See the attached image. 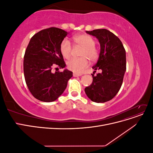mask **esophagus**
I'll return each mask as SVG.
<instances>
[{
    "label": "esophagus",
    "instance_id": "1",
    "mask_svg": "<svg viewBox=\"0 0 153 153\" xmlns=\"http://www.w3.org/2000/svg\"><path fill=\"white\" fill-rule=\"evenodd\" d=\"M73 76H75V77H77V76H82V74H79V73H73Z\"/></svg>",
    "mask_w": 153,
    "mask_h": 153
}]
</instances>
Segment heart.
<instances>
[{"label":"heart","instance_id":"b5f03b06","mask_svg":"<svg viewBox=\"0 0 153 153\" xmlns=\"http://www.w3.org/2000/svg\"><path fill=\"white\" fill-rule=\"evenodd\" d=\"M75 45L80 46L82 50L80 53L79 58H73L67 62L69 69L75 73H82L89 65V59L94 62L99 58L100 52L95 46L96 41L89 34H82L75 36L73 38ZM60 52L64 58L69 59L71 56L72 47L67 39H63L60 45Z\"/></svg>","mask_w":153,"mask_h":153}]
</instances>
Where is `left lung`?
Wrapping results in <instances>:
<instances>
[{
    "mask_svg": "<svg viewBox=\"0 0 153 153\" xmlns=\"http://www.w3.org/2000/svg\"><path fill=\"white\" fill-rule=\"evenodd\" d=\"M86 32L99 41L100 56L92 69L102 72L94 75V71L91 74L93 80L85 88V92L91 101L105 103L114 98L121 89L126 69V50L121 40L108 30L96 29Z\"/></svg>",
    "mask_w": 153,
    "mask_h": 153,
    "instance_id": "obj_1",
    "label": "left lung"
}]
</instances>
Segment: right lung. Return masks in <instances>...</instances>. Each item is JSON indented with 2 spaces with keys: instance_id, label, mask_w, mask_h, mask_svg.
<instances>
[{
  "instance_id": "right-lung-1",
  "label": "right lung",
  "mask_w": 153,
  "mask_h": 153,
  "mask_svg": "<svg viewBox=\"0 0 153 153\" xmlns=\"http://www.w3.org/2000/svg\"><path fill=\"white\" fill-rule=\"evenodd\" d=\"M67 34L57 27L41 30L32 37L26 48L24 57L25 82L32 95L39 101L56 100L73 76V72L68 69L55 73L52 70L54 66H66L60 45Z\"/></svg>"
}]
</instances>
